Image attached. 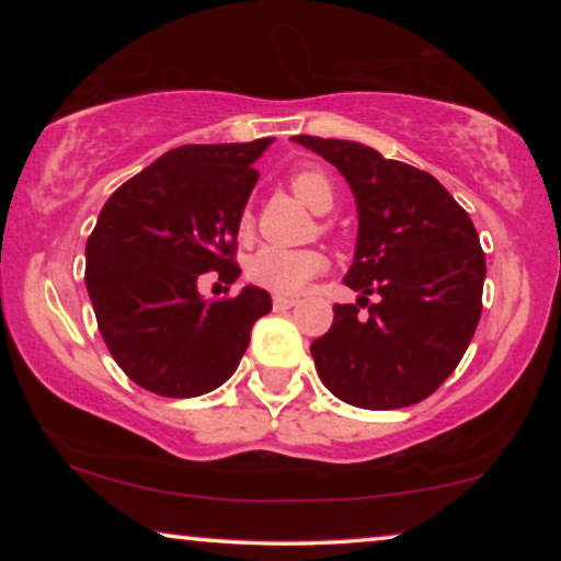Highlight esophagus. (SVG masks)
I'll use <instances>...</instances> for the list:
<instances>
[{
  "mask_svg": "<svg viewBox=\"0 0 561 561\" xmlns=\"http://www.w3.org/2000/svg\"><path fill=\"white\" fill-rule=\"evenodd\" d=\"M296 306V298H288V296H275L273 298V309L275 311H288V309H294Z\"/></svg>",
  "mask_w": 561,
  "mask_h": 561,
  "instance_id": "1",
  "label": "esophagus"
}]
</instances>
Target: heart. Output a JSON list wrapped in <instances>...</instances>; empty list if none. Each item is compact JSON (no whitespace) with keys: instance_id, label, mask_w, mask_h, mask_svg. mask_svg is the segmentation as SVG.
Masks as SVG:
<instances>
[{"instance_id":"b5f03b06","label":"heart","mask_w":561,"mask_h":561,"mask_svg":"<svg viewBox=\"0 0 561 561\" xmlns=\"http://www.w3.org/2000/svg\"><path fill=\"white\" fill-rule=\"evenodd\" d=\"M288 186L301 202L317 214H327L336 202L334 186L329 175L321 171H296L288 179ZM250 211L240 217V229H250ZM327 267V257L319 250H280V248H263L250 257L248 278L255 286L273 290L280 296H294L309 286L311 278Z\"/></svg>"}]
</instances>
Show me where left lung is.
<instances>
[{
  "label": "left lung",
  "mask_w": 561,
  "mask_h": 561,
  "mask_svg": "<svg viewBox=\"0 0 561 561\" xmlns=\"http://www.w3.org/2000/svg\"><path fill=\"white\" fill-rule=\"evenodd\" d=\"M336 165L357 202V304H334V324L311 344L324 386L370 411L424 401L455 373L478 329L485 252L470 214L432 173L350 140L296 135ZM367 295L379 304L358 311Z\"/></svg>",
  "instance_id": "obj_1"
}]
</instances>
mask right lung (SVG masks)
Wrapping results in <instances>:
<instances>
[{
	"instance_id": "right-lung-1",
	"label": "right lung",
	"mask_w": 561,
	"mask_h": 561,
	"mask_svg": "<svg viewBox=\"0 0 561 561\" xmlns=\"http://www.w3.org/2000/svg\"><path fill=\"white\" fill-rule=\"evenodd\" d=\"M273 137L181 145L114 191L87 242V290L106 350L150 393L194 398L237 370L271 294L206 301L202 273L232 286L240 217Z\"/></svg>"
}]
</instances>
